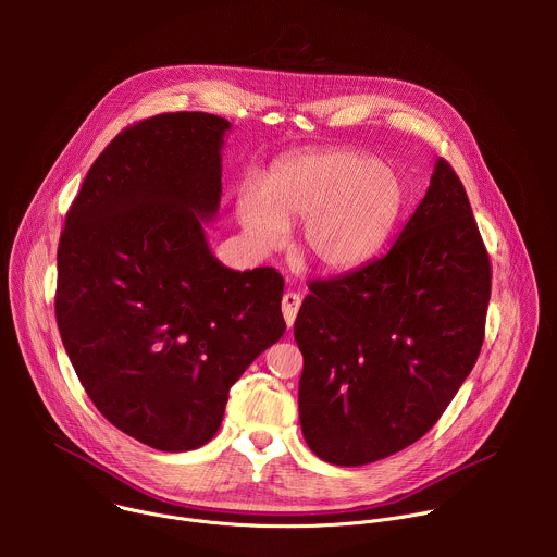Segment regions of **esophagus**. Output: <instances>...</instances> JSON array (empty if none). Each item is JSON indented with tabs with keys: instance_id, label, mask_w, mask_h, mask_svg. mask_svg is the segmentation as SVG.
<instances>
[{
	"instance_id": "esophagus-1",
	"label": "esophagus",
	"mask_w": 557,
	"mask_h": 557,
	"mask_svg": "<svg viewBox=\"0 0 557 557\" xmlns=\"http://www.w3.org/2000/svg\"><path fill=\"white\" fill-rule=\"evenodd\" d=\"M299 306H301L299 293H293V290L284 293V297H282V312H284V320H286L288 329L295 324V317H297Z\"/></svg>"
}]
</instances>
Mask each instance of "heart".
Masks as SVG:
<instances>
[{
	"instance_id": "heart-1",
	"label": "heart",
	"mask_w": 557,
	"mask_h": 557,
	"mask_svg": "<svg viewBox=\"0 0 557 557\" xmlns=\"http://www.w3.org/2000/svg\"><path fill=\"white\" fill-rule=\"evenodd\" d=\"M404 202V181L392 168L370 156L326 151L277 163L264 189H245L235 209L260 256L282 249L288 224L304 222V253L329 273H344L383 247Z\"/></svg>"
}]
</instances>
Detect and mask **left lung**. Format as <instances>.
Wrapping results in <instances>:
<instances>
[{
    "label": "left lung",
    "mask_w": 557,
    "mask_h": 557,
    "mask_svg": "<svg viewBox=\"0 0 557 557\" xmlns=\"http://www.w3.org/2000/svg\"><path fill=\"white\" fill-rule=\"evenodd\" d=\"M308 288L293 326L308 447L357 467L417 443L479 359L492 295L490 256L449 163L438 158L383 258Z\"/></svg>",
    "instance_id": "1"
}]
</instances>
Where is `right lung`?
Here are the masks:
<instances>
[{"label": "right lung", "mask_w": 557, "mask_h": 557, "mask_svg": "<svg viewBox=\"0 0 557 557\" xmlns=\"http://www.w3.org/2000/svg\"><path fill=\"white\" fill-rule=\"evenodd\" d=\"M231 123L174 112L125 127L76 194L57 251V326L97 410L161 451L202 447L231 385L286 331L275 269H226L205 222Z\"/></svg>", "instance_id": "add662e5"}]
</instances>
